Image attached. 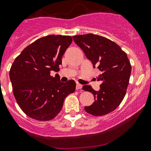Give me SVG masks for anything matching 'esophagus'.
Wrapping results in <instances>:
<instances>
[{
    "instance_id": "34e87169",
    "label": "esophagus",
    "mask_w": 151,
    "mask_h": 151,
    "mask_svg": "<svg viewBox=\"0 0 151 151\" xmlns=\"http://www.w3.org/2000/svg\"><path fill=\"white\" fill-rule=\"evenodd\" d=\"M81 88H82V85H81V84L79 83L76 84V90L81 91Z\"/></svg>"
}]
</instances>
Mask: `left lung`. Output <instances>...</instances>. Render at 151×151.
Masks as SVG:
<instances>
[{
  "mask_svg": "<svg viewBox=\"0 0 151 151\" xmlns=\"http://www.w3.org/2000/svg\"><path fill=\"white\" fill-rule=\"evenodd\" d=\"M81 48L93 68L97 67L101 74L97 80L102 82L99 91L90 86L83 89L93 93L95 101L85 110L93 116L107 114L116 109L126 94L131 74V65L127 54L120 47L109 39L99 35L87 34L73 37Z\"/></svg>",
  "mask_w": 151,
  "mask_h": 151,
  "instance_id": "8db88e82",
  "label": "left lung"
}]
</instances>
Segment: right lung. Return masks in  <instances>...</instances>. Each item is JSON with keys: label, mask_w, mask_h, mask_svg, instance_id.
<instances>
[{"label": "right lung", "mask_w": 151, "mask_h": 151, "mask_svg": "<svg viewBox=\"0 0 151 151\" xmlns=\"http://www.w3.org/2000/svg\"><path fill=\"white\" fill-rule=\"evenodd\" d=\"M72 37L48 35L38 39L15 59L9 72L13 93L22 111L32 119L51 120L60 113L65 99L76 90L73 80L60 81L50 76L59 71L62 57Z\"/></svg>", "instance_id": "right-lung-1"}]
</instances>
